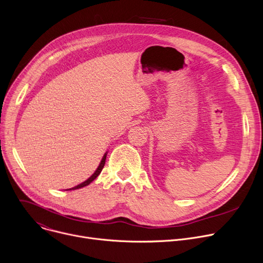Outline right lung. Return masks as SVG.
<instances>
[{
	"label": "right lung",
	"mask_w": 263,
	"mask_h": 263,
	"mask_svg": "<svg viewBox=\"0 0 263 263\" xmlns=\"http://www.w3.org/2000/svg\"><path fill=\"white\" fill-rule=\"evenodd\" d=\"M106 159H107V153L103 155V157H102V160H101V163L99 164V166H98V168H97V170L93 173V176H91V178H89L87 179L86 181H84L83 183H81V184H79V185H77V186H75V187H73V188H71V189H66V190H75V189H79V188H82V187H84V186H87L89 185L90 183H92L98 176H99V173L101 172V170H102V168H103V166H104V164H106Z\"/></svg>",
	"instance_id": "add662e5"
}]
</instances>
